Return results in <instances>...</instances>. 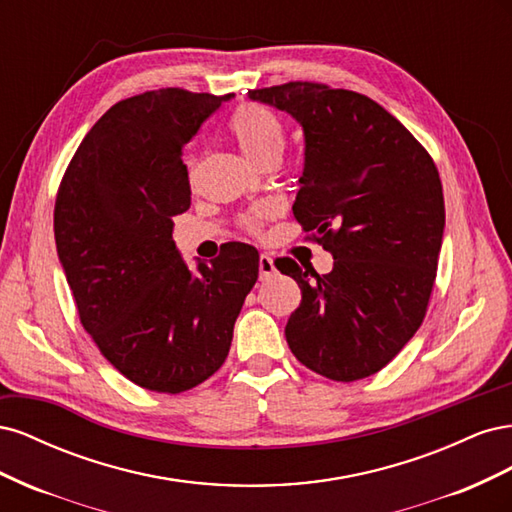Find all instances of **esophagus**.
Masks as SVG:
<instances>
[{"mask_svg": "<svg viewBox=\"0 0 512 512\" xmlns=\"http://www.w3.org/2000/svg\"><path fill=\"white\" fill-rule=\"evenodd\" d=\"M258 271H260V280H271V277L275 275V265H273V258L269 254H260Z\"/></svg>", "mask_w": 512, "mask_h": 512, "instance_id": "1", "label": "esophagus"}]
</instances>
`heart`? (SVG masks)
<instances>
[{"mask_svg":"<svg viewBox=\"0 0 512 512\" xmlns=\"http://www.w3.org/2000/svg\"><path fill=\"white\" fill-rule=\"evenodd\" d=\"M228 132L235 138L245 156L254 160L256 164L265 160L267 156H273V153H280L284 145V130L280 117H277L271 108L256 102L239 104L235 111H232L228 119ZM262 222H265V211H252L241 220V226L247 232H252V235H258Z\"/></svg>","mask_w":512,"mask_h":512,"instance_id":"obj_1","label":"heart"}]
</instances>
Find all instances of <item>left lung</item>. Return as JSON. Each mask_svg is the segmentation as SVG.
<instances>
[{
  "mask_svg": "<svg viewBox=\"0 0 512 512\" xmlns=\"http://www.w3.org/2000/svg\"><path fill=\"white\" fill-rule=\"evenodd\" d=\"M250 98L303 126L292 211L333 254L327 275L275 260L301 288L286 342L324 378H367L395 359L427 314L444 232L438 168L404 123L356 91L290 81L252 89Z\"/></svg>",
  "mask_w": 512,
  "mask_h": 512,
  "instance_id": "8db88e82",
  "label": "left lung"
}]
</instances>
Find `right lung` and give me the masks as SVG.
<instances>
[{"instance_id": "1", "label": "right lung", "mask_w": 512, "mask_h": 512, "mask_svg": "<svg viewBox=\"0 0 512 512\" xmlns=\"http://www.w3.org/2000/svg\"><path fill=\"white\" fill-rule=\"evenodd\" d=\"M228 98L164 87L113 104L57 190V254L83 329L147 391L177 395L211 378L258 280L252 245L228 243L192 275L173 241L192 194L181 149Z\"/></svg>"}]
</instances>
